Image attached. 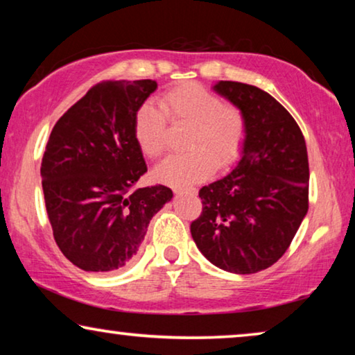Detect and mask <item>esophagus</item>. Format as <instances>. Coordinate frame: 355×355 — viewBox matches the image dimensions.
<instances>
[{"mask_svg":"<svg viewBox=\"0 0 355 355\" xmlns=\"http://www.w3.org/2000/svg\"><path fill=\"white\" fill-rule=\"evenodd\" d=\"M174 193H178V196H181V193H189V196H196L197 189H193V187H189V189L174 187Z\"/></svg>","mask_w":355,"mask_h":355,"instance_id":"1","label":"esophagus"}]
</instances>
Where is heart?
Returning <instances> with one entry per match:
<instances>
[{
    "instance_id": "1",
    "label": "heart",
    "mask_w": 355,
    "mask_h": 355,
    "mask_svg": "<svg viewBox=\"0 0 355 355\" xmlns=\"http://www.w3.org/2000/svg\"><path fill=\"white\" fill-rule=\"evenodd\" d=\"M135 111L134 139L148 158H158L166 147V121L189 132L182 148L187 153L168 157L155 168L157 181L184 187L205 181L215 168H226L239 157L245 139V119L239 108L197 82L174 87L158 100Z\"/></svg>"
}]
</instances>
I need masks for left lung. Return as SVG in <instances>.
I'll return each instance as SVG.
<instances>
[{"mask_svg":"<svg viewBox=\"0 0 355 355\" xmlns=\"http://www.w3.org/2000/svg\"><path fill=\"white\" fill-rule=\"evenodd\" d=\"M215 92L245 119L237 166L198 192L202 213L191 234L218 268L250 275L276 263L309 210V157L289 111L255 85L220 80Z\"/></svg>","mask_w":355,"mask_h":355,"instance_id":"8db88e82","label":"left lung"}]
</instances>
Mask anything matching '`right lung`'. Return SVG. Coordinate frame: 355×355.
Masks as SVG:
<instances>
[{"mask_svg": "<svg viewBox=\"0 0 355 355\" xmlns=\"http://www.w3.org/2000/svg\"><path fill=\"white\" fill-rule=\"evenodd\" d=\"M157 82L103 80L58 119L42 159V187L53 236L85 271L123 268L148 223L173 198L166 186L135 187L147 173L134 116Z\"/></svg>", "mask_w": 355, "mask_h": 355, "instance_id": "obj_1", "label": "right lung"}]
</instances>
